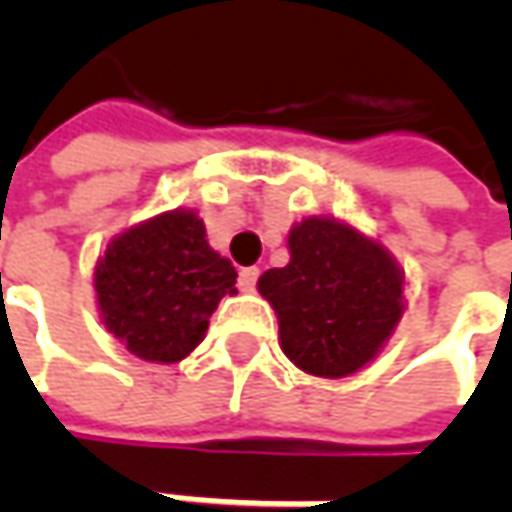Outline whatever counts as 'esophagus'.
<instances>
[{"label":"esophagus","mask_w":512,"mask_h":512,"mask_svg":"<svg viewBox=\"0 0 512 512\" xmlns=\"http://www.w3.org/2000/svg\"><path fill=\"white\" fill-rule=\"evenodd\" d=\"M256 279H259V267H245L239 273V290L242 293H253L256 290Z\"/></svg>","instance_id":"obj_1"}]
</instances>
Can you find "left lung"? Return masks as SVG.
Returning <instances> with one entry per match:
<instances>
[{
  "label": "left lung",
  "mask_w": 512,
  "mask_h": 512,
  "mask_svg": "<svg viewBox=\"0 0 512 512\" xmlns=\"http://www.w3.org/2000/svg\"><path fill=\"white\" fill-rule=\"evenodd\" d=\"M287 250L285 267L259 276L285 356L322 379L359 373L402 319L404 270L382 242L333 216L296 222Z\"/></svg>",
  "instance_id": "left-lung-1"
}]
</instances>
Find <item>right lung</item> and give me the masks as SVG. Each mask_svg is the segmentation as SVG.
<instances>
[{
    "mask_svg": "<svg viewBox=\"0 0 512 512\" xmlns=\"http://www.w3.org/2000/svg\"><path fill=\"white\" fill-rule=\"evenodd\" d=\"M93 290L113 339L145 362L173 364L205 339L222 296L236 293V267L207 245L196 210L176 207L113 236Z\"/></svg>",
    "mask_w": 512,
    "mask_h": 512,
    "instance_id": "obj_1",
    "label": "right lung"
}]
</instances>
